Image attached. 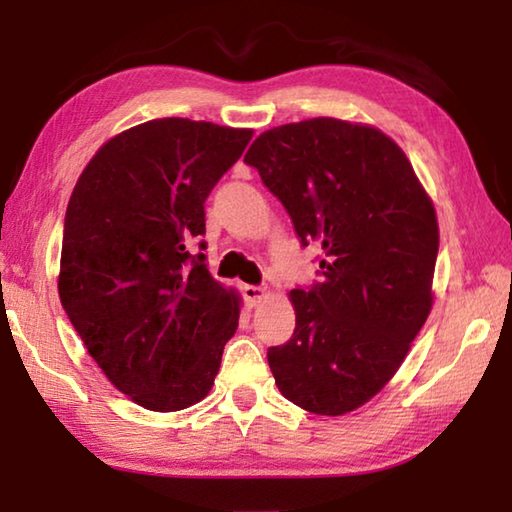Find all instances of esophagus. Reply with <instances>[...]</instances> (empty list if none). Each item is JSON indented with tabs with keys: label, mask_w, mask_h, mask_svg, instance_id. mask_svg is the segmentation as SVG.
Instances as JSON below:
<instances>
[{
	"label": "esophagus",
	"mask_w": 512,
	"mask_h": 512,
	"mask_svg": "<svg viewBox=\"0 0 512 512\" xmlns=\"http://www.w3.org/2000/svg\"><path fill=\"white\" fill-rule=\"evenodd\" d=\"M241 296H244V300L248 302L250 307H255L257 302L264 300L266 289L264 287H255V284H244V287H241Z\"/></svg>",
	"instance_id": "34e87169"
}]
</instances>
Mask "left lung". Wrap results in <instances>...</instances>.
I'll use <instances>...</instances> for the list:
<instances>
[{"instance_id":"1","label":"left lung","mask_w":512,"mask_h":512,"mask_svg":"<svg viewBox=\"0 0 512 512\" xmlns=\"http://www.w3.org/2000/svg\"><path fill=\"white\" fill-rule=\"evenodd\" d=\"M255 167L302 246L323 248L320 282L293 289L296 329L268 348L280 393L343 415L402 366L431 311L438 221L409 158L372 126L316 117L266 131Z\"/></svg>"}]
</instances>
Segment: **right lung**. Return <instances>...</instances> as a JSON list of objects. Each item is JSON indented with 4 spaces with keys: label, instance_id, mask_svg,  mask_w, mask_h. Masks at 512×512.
<instances>
[{
    "label": "right lung",
    "instance_id": "1",
    "mask_svg": "<svg viewBox=\"0 0 512 512\" xmlns=\"http://www.w3.org/2000/svg\"><path fill=\"white\" fill-rule=\"evenodd\" d=\"M250 137L146 121L103 144L69 198L60 302L103 375L149 411L201 402L239 325L237 293L207 271L201 237L207 196Z\"/></svg>",
    "mask_w": 512,
    "mask_h": 512
}]
</instances>
